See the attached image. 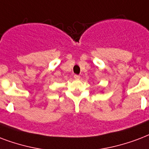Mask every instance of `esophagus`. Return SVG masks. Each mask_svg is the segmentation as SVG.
Instances as JSON below:
<instances>
[{
    "label": "esophagus",
    "mask_w": 149,
    "mask_h": 149,
    "mask_svg": "<svg viewBox=\"0 0 149 149\" xmlns=\"http://www.w3.org/2000/svg\"><path fill=\"white\" fill-rule=\"evenodd\" d=\"M74 78H75V79H79V78H80V77H79V75L75 74V75H74Z\"/></svg>",
    "instance_id": "esophagus-1"
}]
</instances>
